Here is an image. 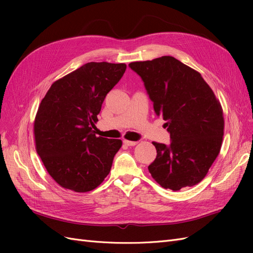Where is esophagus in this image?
Masks as SVG:
<instances>
[{"mask_svg": "<svg viewBox=\"0 0 253 253\" xmlns=\"http://www.w3.org/2000/svg\"><path fill=\"white\" fill-rule=\"evenodd\" d=\"M124 143L126 145H128V147H133V145H136L137 144V141H131V140H124Z\"/></svg>", "mask_w": 253, "mask_h": 253, "instance_id": "34e87169", "label": "esophagus"}]
</instances>
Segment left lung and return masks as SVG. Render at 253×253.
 <instances>
[{
	"mask_svg": "<svg viewBox=\"0 0 253 253\" xmlns=\"http://www.w3.org/2000/svg\"><path fill=\"white\" fill-rule=\"evenodd\" d=\"M167 122L171 143L153 142L157 151L149 171L165 189L178 191L201 182L220 151L223 109L202 75L171 56L132 62Z\"/></svg>",
	"mask_w": 253,
	"mask_h": 253,
	"instance_id": "8db88e82",
	"label": "left lung"
}]
</instances>
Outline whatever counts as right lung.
<instances>
[{
    "mask_svg": "<svg viewBox=\"0 0 253 253\" xmlns=\"http://www.w3.org/2000/svg\"><path fill=\"white\" fill-rule=\"evenodd\" d=\"M126 70L125 63H86L53 82L42 99L34 124L36 150L62 188L88 192L109 175L122 141L97 137L93 127Z\"/></svg>",
    "mask_w": 253,
    "mask_h": 253,
    "instance_id": "1",
    "label": "right lung"
}]
</instances>
